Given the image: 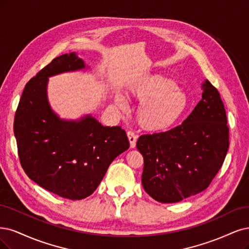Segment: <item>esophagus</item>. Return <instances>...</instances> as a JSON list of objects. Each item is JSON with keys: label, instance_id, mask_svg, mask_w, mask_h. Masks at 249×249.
Wrapping results in <instances>:
<instances>
[{"label": "esophagus", "instance_id": "obj_1", "mask_svg": "<svg viewBox=\"0 0 249 249\" xmlns=\"http://www.w3.org/2000/svg\"><path fill=\"white\" fill-rule=\"evenodd\" d=\"M127 138H128V141H130L131 148H135L137 138H138V137H137V135L133 131H128L127 132Z\"/></svg>", "mask_w": 249, "mask_h": 249}]
</instances>
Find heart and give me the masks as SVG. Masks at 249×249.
<instances>
[{"label": "heart", "mask_w": 249, "mask_h": 249, "mask_svg": "<svg viewBox=\"0 0 249 249\" xmlns=\"http://www.w3.org/2000/svg\"><path fill=\"white\" fill-rule=\"evenodd\" d=\"M131 92L142 102L137 112L139 124L152 132L168 130L181 117L187 106L185 93L177 88L176 82L160 74L142 77L133 85ZM115 102L125 109L123 96L117 95Z\"/></svg>", "instance_id": "b5f03b06"}]
</instances>
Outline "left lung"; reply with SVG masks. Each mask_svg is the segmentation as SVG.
<instances>
[{"label":"left lung","mask_w":249,"mask_h":249,"mask_svg":"<svg viewBox=\"0 0 249 249\" xmlns=\"http://www.w3.org/2000/svg\"><path fill=\"white\" fill-rule=\"evenodd\" d=\"M202 99L185 121L167 132L139 137L142 185L160 203H176L209 186L226 159L229 127L218 90L206 80Z\"/></svg>","instance_id":"1"}]
</instances>
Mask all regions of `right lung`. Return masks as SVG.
I'll return each instance as SVG.
<instances>
[{"mask_svg": "<svg viewBox=\"0 0 249 249\" xmlns=\"http://www.w3.org/2000/svg\"><path fill=\"white\" fill-rule=\"evenodd\" d=\"M84 68L74 53L53 59L25 84L13 125L25 174L48 192L70 200L90 196L111 162L130 147L121 126H104L91 115L66 121L51 110L48 77Z\"/></svg>", "mask_w": 249, "mask_h": 249, "instance_id": "right-lung-1", "label": "right lung"}]
</instances>
